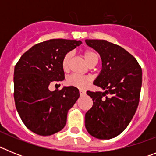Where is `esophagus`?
<instances>
[{"mask_svg":"<svg viewBox=\"0 0 156 156\" xmlns=\"http://www.w3.org/2000/svg\"><path fill=\"white\" fill-rule=\"evenodd\" d=\"M80 95H85V94H86V90H80Z\"/></svg>","mask_w":156,"mask_h":156,"instance_id":"obj_1","label":"esophagus"}]
</instances>
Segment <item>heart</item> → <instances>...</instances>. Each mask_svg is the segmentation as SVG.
<instances>
[{"label":"heart","mask_w":156,"mask_h":156,"mask_svg":"<svg viewBox=\"0 0 156 156\" xmlns=\"http://www.w3.org/2000/svg\"><path fill=\"white\" fill-rule=\"evenodd\" d=\"M83 56L87 61V62L90 66H94L97 64L98 61V56L94 51L91 50H86L83 52ZM72 57L71 53H67L64 56L62 59V69L64 71H67L69 69L70 59ZM67 83L69 86L75 87L77 88H85L89 83L90 82V78L87 76H79V75H71L67 78Z\"/></svg>","instance_id":"obj_1"}]
</instances>
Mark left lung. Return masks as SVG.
Listing matches in <instances>:
<instances>
[{
    "instance_id": "left-lung-1",
    "label": "left lung",
    "mask_w": 156,
    "mask_h": 156,
    "mask_svg": "<svg viewBox=\"0 0 156 156\" xmlns=\"http://www.w3.org/2000/svg\"><path fill=\"white\" fill-rule=\"evenodd\" d=\"M85 42L100 55L102 68L94 84L105 90L87 92L93 106L85 115V126L96 138H113L126 129L137 110L142 70L136 58L119 45L105 40Z\"/></svg>"
}]
</instances>
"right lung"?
<instances>
[{
	"mask_svg": "<svg viewBox=\"0 0 156 156\" xmlns=\"http://www.w3.org/2000/svg\"><path fill=\"white\" fill-rule=\"evenodd\" d=\"M82 44L53 39L39 43L21 56L14 71V98L22 121L30 130L49 136L64 128L67 113L80 97L73 86L51 91L52 82L65 79L62 59Z\"/></svg>",
	"mask_w": 156,
	"mask_h": 156,
	"instance_id": "1",
	"label": "right lung"
}]
</instances>
